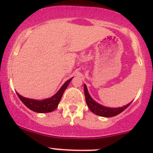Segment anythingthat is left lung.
Listing matches in <instances>:
<instances>
[{"instance_id":"obj_1","label":"left lung","mask_w":153,"mask_h":153,"mask_svg":"<svg viewBox=\"0 0 153 153\" xmlns=\"http://www.w3.org/2000/svg\"><path fill=\"white\" fill-rule=\"evenodd\" d=\"M84 93H85V97H86V102L87 104L88 107H89V110L94 113V114H97L99 116H102V117H114V116L117 115L120 113L125 110L130 105H126L123 106L120 108H108L105 107V106L99 104L96 101H94L90 96V95L88 92V89L86 88V86L84 84Z\"/></svg>"}]
</instances>
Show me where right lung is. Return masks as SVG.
I'll use <instances>...</instances> for the list:
<instances>
[{
    "label": "right lung",
    "instance_id": "obj_1",
    "mask_svg": "<svg viewBox=\"0 0 153 153\" xmlns=\"http://www.w3.org/2000/svg\"><path fill=\"white\" fill-rule=\"evenodd\" d=\"M71 79H72V78L66 81L64 85L61 86V89L58 90V92L55 95H54L52 97L44 99V100H36V99H27V98L22 97L17 92H16V94H17L19 99L22 101V103L30 110L38 112V113L51 112L57 108V105H58L61 99V97L63 96V93H64V90L67 89L69 83L71 82Z\"/></svg>",
    "mask_w": 153,
    "mask_h": 153
}]
</instances>
